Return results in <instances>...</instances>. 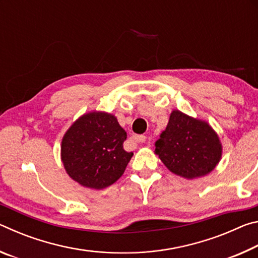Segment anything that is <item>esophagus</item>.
Returning a JSON list of instances; mask_svg holds the SVG:
<instances>
[{
  "label": "esophagus",
  "mask_w": 258,
  "mask_h": 258,
  "mask_svg": "<svg viewBox=\"0 0 258 258\" xmlns=\"http://www.w3.org/2000/svg\"><path fill=\"white\" fill-rule=\"evenodd\" d=\"M134 140H135V142H138V143H145L147 141V138L145 137V135H135Z\"/></svg>",
  "instance_id": "34e87169"
}]
</instances>
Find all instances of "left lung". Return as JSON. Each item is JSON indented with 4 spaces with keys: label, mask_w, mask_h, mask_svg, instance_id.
I'll list each match as a JSON object with an SVG mask.
<instances>
[{
    "label": "left lung",
    "mask_w": 258,
    "mask_h": 258,
    "mask_svg": "<svg viewBox=\"0 0 258 258\" xmlns=\"http://www.w3.org/2000/svg\"><path fill=\"white\" fill-rule=\"evenodd\" d=\"M155 154L172 173L187 180L205 176L220 163V138L207 121L173 110L156 141Z\"/></svg>",
    "instance_id": "8db88e82"
}]
</instances>
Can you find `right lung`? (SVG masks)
<instances>
[{"instance_id":"1","label":"right lung","mask_w":258,"mask_h":258,"mask_svg":"<svg viewBox=\"0 0 258 258\" xmlns=\"http://www.w3.org/2000/svg\"><path fill=\"white\" fill-rule=\"evenodd\" d=\"M125 130L111 113L87 112L64 133L61 160L74 181L90 189H104L123 175L133 152L124 150Z\"/></svg>"}]
</instances>
